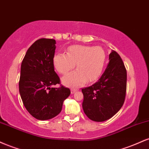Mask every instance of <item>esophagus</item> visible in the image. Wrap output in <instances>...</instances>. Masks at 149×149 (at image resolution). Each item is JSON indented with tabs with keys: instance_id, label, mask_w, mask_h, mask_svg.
I'll list each match as a JSON object with an SVG mask.
<instances>
[{
	"instance_id": "esophagus-1",
	"label": "esophagus",
	"mask_w": 149,
	"mask_h": 149,
	"mask_svg": "<svg viewBox=\"0 0 149 149\" xmlns=\"http://www.w3.org/2000/svg\"><path fill=\"white\" fill-rule=\"evenodd\" d=\"M76 91H77L76 89H71V93L73 95V94H74Z\"/></svg>"
}]
</instances>
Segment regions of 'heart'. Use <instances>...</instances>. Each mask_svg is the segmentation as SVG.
I'll return each instance as SVG.
<instances>
[{"instance_id":"b5f03b06","label":"heart","mask_w":149,"mask_h":149,"mask_svg":"<svg viewBox=\"0 0 149 149\" xmlns=\"http://www.w3.org/2000/svg\"><path fill=\"white\" fill-rule=\"evenodd\" d=\"M105 61V51L100 46L71 45L66 54L58 52L53 57L54 68L61 74L73 69L76 63L78 69L61 79L63 84L71 88L81 86L86 81L96 80L102 74Z\"/></svg>"}]
</instances>
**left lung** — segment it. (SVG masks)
Returning <instances> with one entry per match:
<instances>
[{
	"label": "left lung",
	"instance_id": "obj_1",
	"mask_svg": "<svg viewBox=\"0 0 149 149\" xmlns=\"http://www.w3.org/2000/svg\"><path fill=\"white\" fill-rule=\"evenodd\" d=\"M109 59L107 68L98 81L82 89L83 111L95 122H103L112 118L121 109L125 98L127 71L123 61L113 50Z\"/></svg>",
	"mask_w": 149,
	"mask_h": 149
}]
</instances>
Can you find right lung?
Here are the masks:
<instances>
[{"label":"right lung","mask_w":149,"mask_h":149,"mask_svg":"<svg viewBox=\"0 0 149 149\" xmlns=\"http://www.w3.org/2000/svg\"><path fill=\"white\" fill-rule=\"evenodd\" d=\"M55 44L54 39L36 40L28 49L21 65L20 96L26 109L40 120L57 116L71 94L69 89L64 86L53 88L60 83L53 64Z\"/></svg>","instance_id":"right-lung-1"}]
</instances>
